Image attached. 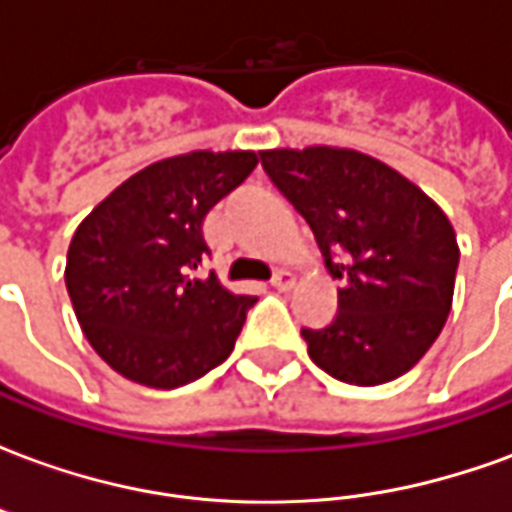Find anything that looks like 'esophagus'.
<instances>
[{
  "mask_svg": "<svg viewBox=\"0 0 512 512\" xmlns=\"http://www.w3.org/2000/svg\"><path fill=\"white\" fill-rule=\"evenodd\" d=\"M271 285L277 290H290L296 285V277H293L290 271H285V268H279L277 274H274V279H271Z\"/></svg>",
  "mask_w": 512,
  "mask_h": 512,
  "instance_id": "obj_1",
  "label": "esophagus"
}]
</instances>
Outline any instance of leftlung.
<instances>
[{
    "instance_id": "left-lung-1",
    "label": "left lung",
    "mask_w": 512,
    "mask_h": 512,
    "mask_svg": "<svg viewBox=\"0 0 512 512\" xmlns=\"http://www.w3.org/2000/svg\"><path fill=\"white\" fill-rule=\"evenodd\" d=\"M263 169L307 219L332 279L337 315L301 329L315 365L378 386L417 365L447 323L458 241L447 213L384 161L351 147L260 150Z\"/></svg>"
}]
</instances>
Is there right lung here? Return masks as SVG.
<instances>
[{"instance_id":"add662e5","label":"right lung","mask_w":512,"mask_h":512,"mask_svg":"<svg viewBox=\"0 0 512 512\" xmlns=\"http://www.w3.org/2000/svg\"><path fill=\"white\" fill-rule=\"evenodd\" d=\"M255 150H191L123 180L76 227L65 285L95 354L120 376L175 389L230 356L252 296L197 266L202 219L257 167Z\"/></svg>"}]
</instances>
